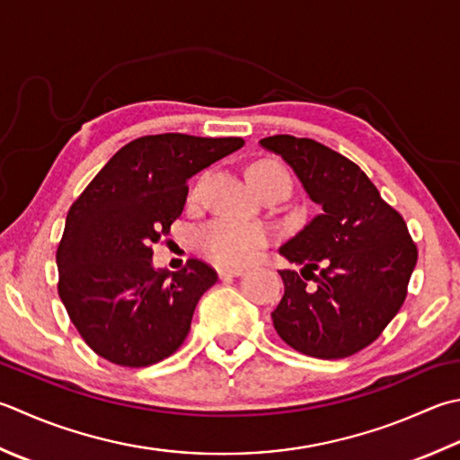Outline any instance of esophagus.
Segmentation results:
<instances>
[{
	"mask_svg": "<svg viewBox=\"0 0 460 460\" xmlns=\"http://www.w3.org/2000/svg\"><path fill=\"white\" fill-rule=\"evenodd\" d=\"M243 273H245V269H243V267H223V269H219V277H221V279L239 277V275H243Z\"/></svg>",
	"mask_w": 460,
	"mask_h": 460,
	"instance_id": "34e87169",
	"label": "esophagus"
}]
</instances>
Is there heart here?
I'll use <instances>...</instances> for the list:
<instances>
[{
	"label": "heart",
	"instance_id": "heart-1",
	"mask_svg": "<svg viewBox=\"0 0 460 460\" xmlns=\"http://www.w3.org/2000/svg\"><path fill=\"white\" fill-rule=\"evenodd\" d=\"M249 183L259 193L281 181H291L287 169L271 159L257 161L247 171ZM269 233L263 225L241 223V221H215L205 227L199 235L201 249L213 261L223 265H247L253 261L259 251L265 247Z\"/></svg>",
	"mask_w": 460,
	"mask_h": 460
}]
</instances>
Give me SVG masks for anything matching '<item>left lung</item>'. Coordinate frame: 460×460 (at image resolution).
<instances>
[{
    "mask_svg": "<svg viewBox=\"0 0 460 460\" xmlns=\"http://www.w3.org/2000/svg\"><path fill=\"white\" fill-rule=\"evenodd\" d=\"M259 143L281 155L321 205L317 217L279 249L301 271H279L285 295L271 313L275 331L303 355H355L381 335L407 296L417 265L407 223L361 167L323 143L293 135Z\"/></svg>",
    "mask_w": 460,
    "mask_h": 460,
    "instance_id": "1",
    "label": "left lung"
}]
</instances>
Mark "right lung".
<instances>
[{"instance_id":"1","label":"right lung","mask_w":460,"mask_h":460,"mask_svg":"<svg viewBox=\"0 0 460 460\" xmlns=\"http://www.w3.org/2000/svg\"><path fill=\"white\" fill-rule=\"evenodd\" d=\"M241 137L146 135L121 147L71 205L58 247V291L99 357L149 367L173 355L217 273L189 259L173 275L153 267V243L183 213L187 181L241 149Z\"/></svg>"}]
</instances>
